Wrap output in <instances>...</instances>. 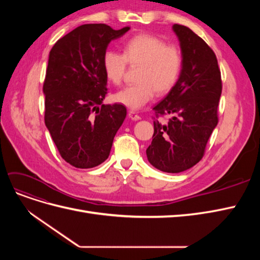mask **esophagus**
<instances>
[{
  "label": "esophagus",
  "instance_id": "34e87169",
  "mask_svg": "<svg viewBox=\"0 0 260 260\" xmlns=\"http://www.w3.org/2000/svg\"><path fill=\"white\" fill-rule=\"evenodd\" d=\"M129 118H130V119H132V120H140L141 119L140 115H138L136 112H133V111L129 112Z\"/></svg>",
  "mask_w": 260,
  "mask_h": 260
}]
</instances>
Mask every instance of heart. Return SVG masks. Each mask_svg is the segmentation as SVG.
Returning a JSON list of instances; mask_svg holds the SVG:
<instances>
[{"instance_id": "obj_1", "label": "heart", "mask_w": 260, "mask_h": 260, "mask_svg": "<svg viewBox=\"0 0 260 260\" xmlns=\"http://www.w3.org/2000/svg\"><path fill=\"white\" fill-rule=\"evenodd\" d=\"M127 65L139 67L138 83L118 91L113 100L137 111L152 101L155 92L166 94L174 88L182 73L183 55L158 37L138 35L123 44L122 54L106 51L102 59L106 79L116 85L122 82Z\"/></svg>"}]
</instances>
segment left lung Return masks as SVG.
I'll return each mask as SVG.
<instances>
[{
	"mask_svg": "<svg viewBox=\"0 0 260 260\" xmlns=\"http://www.w3.org/2000/svg\"><path fill=\"white\" fill-rule=\"evenodd\" d=\"M183 55V68L176 85L154 106V135L146 149L147 159L165 172L190 169L205 154L218 123V105L222 91L217 57L208 44L193 31L175 23ZM172 116L167 124L159 116Z\"/></svg>",
	"mask_w": 260,
	"mask_h": 260,
	"instance_id": "obj_1",
	"label": "left lung"
}]
</instances>
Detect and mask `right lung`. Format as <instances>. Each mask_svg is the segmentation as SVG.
Listing matches in <instances>:
<instances>
[{
    "instance_id": "add662e5",
    "label": "right lung",
    "mask_w": 260,
    "mask_h": 260,
    "mask_svg": "<svg viewBox=\"0 0 260 260\" xmlns=\"http://www.w3.org/2000/svg\"><path fill=\"white\" fill-rule=\"evenodd\" d=\"M130 27L85 23L60 38L50 52L43 83L44 122L61 158L76 168L105 161L125 106L103 104L107 79L102 59L107 45Z\"/></svg>"
}]
</instances>
